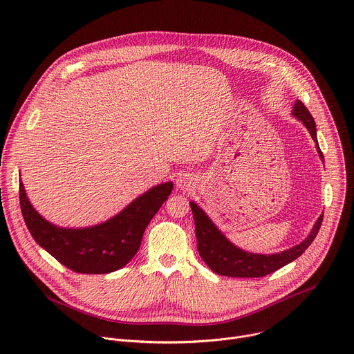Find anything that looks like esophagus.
Segmentation results:
<instances>
[{"instance_id":"1","label":"esophagus","mask_w":354,"mask_h":354,"mask_svg":"<svg viewBox=\"0 0 354 354\" xmlns=\"http://www.w3.org/2000/svg\"><path fill=\"white\" fill-rule=\"evenodd\" d=\"M176 187L179 190H185V192H189L194 187V182H193V178H190L187 174H180L178 178H176Z\"/></svg>"}]
</instances>
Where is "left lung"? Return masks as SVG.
I'll return each mask as SVG.
<instances>
[{
	"instance_id": "obj_1",
	"label": "left lung",
	"mask_w": 354,
	"mask_h": 354,
	"mask_svg": "<svg viewBox=\"0 0 354 354\" xmlns=\"http://www.w3.org/2000/svg\"><path fill=\"white\" fill-rule=\"evenodd\" d=\"M291 115L307 127L313 140L315 141L319 158L324 161V154L321 153L317 138V126L310 111L301 100L297 99L292 106ZM189 205L192 207V213L194 217L197 250L200 258L205 261V263L214 273L228 277H263L291 263L292 261H295L304 254L306 249L313 243L321 228L324 217L322 214L318 217L307 238L302 239L298 245L277 252V254L265 255L254 254V252H246L238 248L218 230L213 220L197 203L190 201Z\"/></svg>"
}]
</instances>
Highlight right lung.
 Returning a JSON list of instances; mask_svg holds the SVG:
<instances>
[{"mask_svg": "<svg viewBox=\"0 0 354 354\" xmlns=\"http://www.w3.org/2000/svg\"><path fill=\"white\" fill-rule=\"evenodd\" d=\"M174 187L172 182L153 186L122 212L91 227L68 228L47 221L32 206L22 180L19 201L25 224L40 248L77 273L105 274L124 268L138 252L142 234Z\"/></svg>", "mask_w": 354, "mask_h": 354, "instance_id": "obj_1", "label": "right lung"}]
</instances>
